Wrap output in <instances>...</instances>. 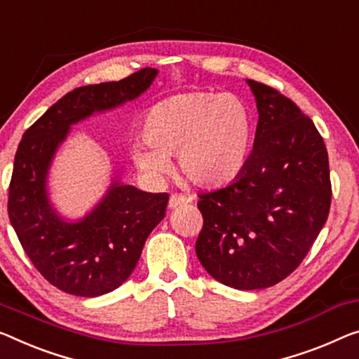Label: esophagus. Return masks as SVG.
<instances>
[{"instance_id": "34e87169", "label": "esophagus", "mask_w": 359, "mask_h": 359, "mask_svg": "<svg viewBox=\"0 0 359 359\" xmlns=\"http://www.w3.org/2000/svg\"><path fill=\"white\" fill-rule=\"evenodd\" d=\"M185 203H189V198L184 196V195H170V198H169V208H170V210H175V208L185 205Z\"/></svg>"}]
</instances>
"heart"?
Wrapping results in <instances>:
<instances>
[{"label": "heart", "mask_w": 359, "mask_h": 359, "mask_svg": "<svg viewBox=\"0 0 359 359\" xmlns=\"http://www.w3.org/2000/svg\"><path fill=\"white\" fill-rule=\"evenodd\" d=\"M147 142L132 147L133 161L149 179L169 174L177 154L179 170L198 189L233 184L247 168L253 121L233 95L187 92L159 101L143 121Z\"/></svg>", "instance_id": "heart-1"}]
</instances>
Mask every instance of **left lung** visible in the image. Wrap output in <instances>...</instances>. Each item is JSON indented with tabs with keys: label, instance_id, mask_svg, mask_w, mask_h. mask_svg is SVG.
I'll use <instances>...</instances> for the list:
<instances>
[{
	"label": "left lung",
	"instance_id": "8db88e82",
	"mask_svg": "<svg viewBox=\"0 0 359 359\" xmlns=\"http://www.w3.org/2000/svg\"><path fill=\"white\" fill-rule=\"evenodd\" d=\"M258 108L255 147L233 184L200 194L195 250L208 274L238 290L297 269L330 210L329 156L316 126L276 88L247 80Z\"/></svg>",
	"mask_w": 359,
	"mask_h": 359
}]
</instances>
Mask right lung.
Segmentation results:
<instances>
[{"label": "right lung", "instance_id": "1", "mask_svg": "<svg viewBox=\"0 0 359 359\" xmlns=\"http://www.w3.org/2000/svg\"><path fill=\"white\" fill-rule=\"evenodd\" d=\"M156 76V69L145 67L119 82L72 90L27 128L19 143L9 184V221L36 271L71 295L100 297L128 279L148 235L165 216L169 195L114 180L87 216L69 222L48 198V169L71 126L138 98Z\"/></svg>", "mask_w": 359, "mask_h": 359}]
</instances>
